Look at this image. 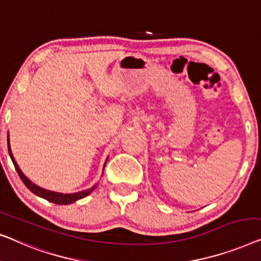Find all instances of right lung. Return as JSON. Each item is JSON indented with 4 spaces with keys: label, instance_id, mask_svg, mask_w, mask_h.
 <instances>
[{
    "label": "right lung",
    "instance_id": "obj_1",
    "mask_svg": "<svg viewBox=\"0 0 261 261\" xmlns=\"http://www.w3.org/2000/svg\"><path fill=\"white\" fill-rule=\"evenodd\" d=\"M8 151H9V156L10 159H12L13 163H14V167H15L17 174H19L20 178L22 179V182L24 183V186L27 187V188L31 190L33 194H35V195H38L40 197H42V199H45L47 201H49V202L52 203H56V204H69V203H73L75 202V201H78L80 199H83V197H85L89 195L93 192V190L97 188L98 183H95V185L92 187V188L90 189H86V190H83V192H79V193H73V194H62V193H57V192H50V190H47V189H43L41 187L36 186L35 183H33L31 179L28 177H25V175L23 172L21 171L20 167L17 166L15 159H14L13 153H12V150H10V144H9V134H8ZM108 161V160H106ZM106 164V163H105ZM105 164H104V168H105Z\"/></svg>",
    "mask_w": 261,
    "mask_h": 261
}]
</instances>
